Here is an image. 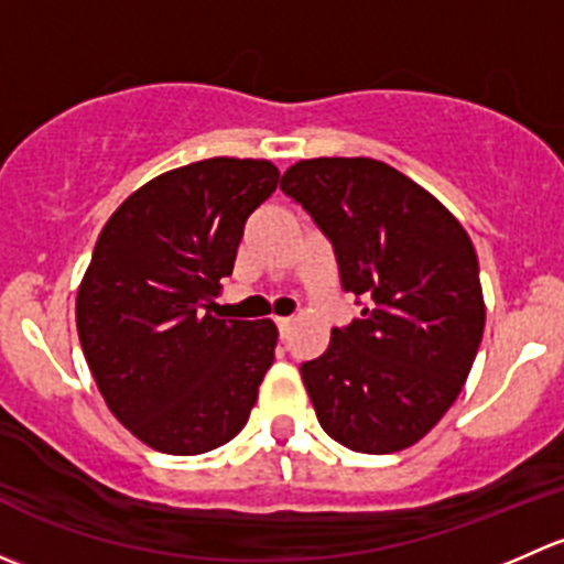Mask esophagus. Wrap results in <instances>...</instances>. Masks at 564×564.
I'll return each mask as SVG.
<instances>
[{
	"label": "esophagus",
	"instance_id": "esophagus-1",
	"mask_svg": "<svg viewBox=\"0 0 564 564\" xmlns=\"http://www.w3.org/2000/svg\"><path fill=\"white\" fill-rule=\"evenodd\" d=\"M275 324H278V333H281V338H286L289 329H292V324H294V318H289V316H278V318H275Z\"/></svg>",
	"mask_w": 564,
	"mask_h": 564
}]
</instances>
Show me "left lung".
Listing matches in <instances>:
<instances>
[{
  "instance_id": "left-lung-1",
  "label": "left lung",
  "mask_w": 564,
  "mask_h": 564,
  "mask_svg": "<svg viewBox=\"0 0 564 564\" xmlns=\"http://www.w3.org/2000/svg\"><path fill=\"white\" fill-rule=\"evenodd\" d=\"M281 191L333 242L360 318L300 366L322 429L355 453L403 451L453 406L486 324L464 226L409 176L371 158H314Z\"/></svg>"
}]
</instances>
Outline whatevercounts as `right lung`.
<instances>
[{"instance_id": "obj_1", "label": "right lung", "mask_w": 564, "mask_h": 564, "mask_svg": "<svg viewBox=\"0 0 564 564\" xmlns=\"http://www.w3.org/2000/svg\"><path fill=\"white\" fill-rule=\"evenodd\" d=\"M278 180L270 161L209 158L147 182L100 231L76 297L78 340L113 417L152 451L198 456L248 423L278 327L215 318L207 303Z\"/></svg>"}]
</instances>
